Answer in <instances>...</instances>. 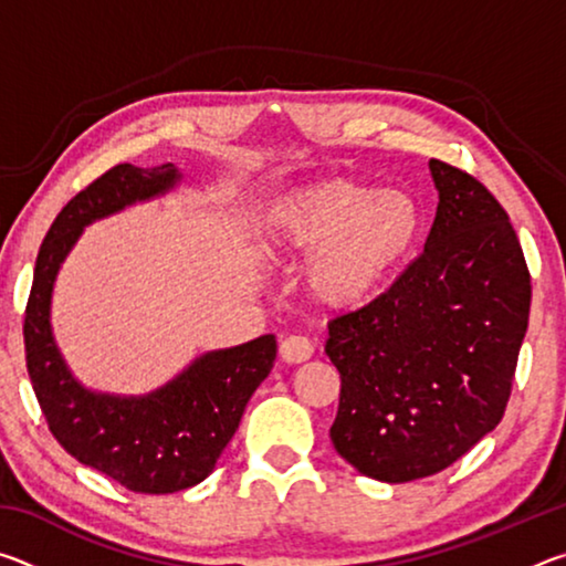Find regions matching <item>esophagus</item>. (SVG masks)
I'll list each match as a JSON object with an SVG mask.
<instances>
[{
    "mask_svg": "<svg viewBox=\"0 0 566 566\" xmlns=\"http://www.w3.org/2000/svg\"><path fill=\"white\" fill-rule=\"evenodd\" d=\"M280 354L286 364H302L314 354V344L306 337H300V334H290V337L282 339Z\"/></svg>",
    "mask_w": 566,
    "mask_h": 566,
    "instance_id": "34e87169",
    "label": "esophagus"
}]
</instances>
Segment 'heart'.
<instances>
[{"label": "heart", "mask_w": 566, "mask_h": 566, "mask_svg": "<svg viewBox=\"0 0 566 566\" xmlns=\"http://www.w3.org/2000/svg\"><path fill=\"white\" fill-rule=\"evenodd\" d=\"M419 229V205L407 191L327 179L282 197L266 214L262 244L272 256L314 251L306 292L329 310H352L391 280Z\"/></svg>", "instance_id": "heart-1"}]
</instances>
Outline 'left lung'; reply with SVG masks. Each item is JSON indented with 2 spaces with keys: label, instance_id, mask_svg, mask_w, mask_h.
Here are the masks:
<instances>
[{
  "label": "left lung",
  "instance_id": "left-lung-1",
  "mask_svg": "<svg viewBox=\"0 0 566 566\" xmlns=\"http://www.w3.org/2000/svg\"><path fill=\"white\" fill-rule=\"evenodd\" d=\"M439 205L424 252L375 302L329 322L342 377L332 444L364 476L437 474L500 424L532 284L510 217L482 181L429 159Z\"/></svg>",
  "mask_w": 566,
  "mask_h": 566
}]
</instances>
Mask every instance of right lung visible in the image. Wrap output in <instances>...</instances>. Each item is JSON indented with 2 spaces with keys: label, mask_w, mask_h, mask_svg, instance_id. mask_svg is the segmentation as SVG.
I'll use <instances>...</instances> for the list:
<instances>
[{
  "label": "right lung",
  "mask_w": 566,
  "mask_h": 566,
  "mask_svg": "<svg viewBox=\"0 0 566 566\" xmlns=\"http://www.w3.org/2000/svg\"><path fill=\"white\" fill-rule=\"evenodd\" d=\"M179 181L175 165H117L70 199L36 254L24 314L27 371L50 432L76 462L139 494L181 492L212 474L276 357L274 334H264L202 354L165 387L139 397L92 391L66 367L50 322L52 290L66 254L87 224L167 195Z\"/></svg>",
  "instance_id": "1"
}]
</instances>
